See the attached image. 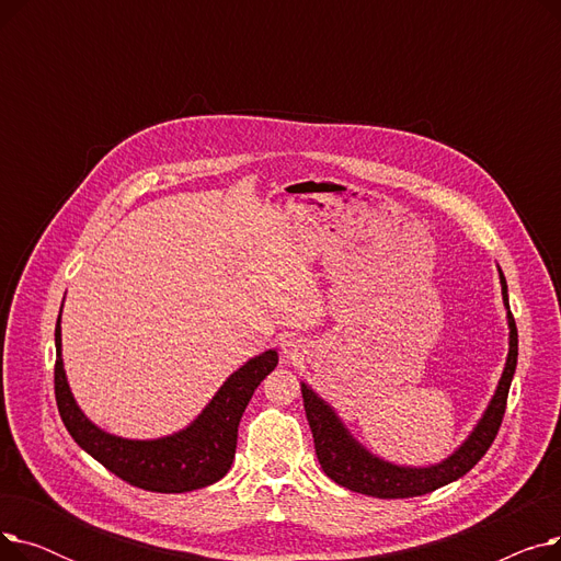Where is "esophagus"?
Instances as JSON below:
<instances>
[{"label":"esophagus","instance_id":"obj_1","mask_svg":"<svg viewBox=\"0 0 561 561\" xmlns=\"http://www.w3.org/2000/svg\"><path fill=\"white\" fill-rule=\"evenodd\" d=\"M302 352H305V345L300 339H284L282 341V355L286 359H298V357H302Z\"/></svg>","mask_w":561,"mask_h":561}]
</instances>
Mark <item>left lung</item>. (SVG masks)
Instances as JSON below:
<instances>
[{"instance_id": "obj_1", "label": "left lung", "mask_w": 561, "mask_h": 561, "mask_svg": "<svg viewBox=\"0 0 561 561\" xmlns=\"http://www.w3.org/2000/svg\"><path fill=\"white\" fill-rule=\"evenodd\" d=\"M497 275L500 286H503V305L507 309L510 328L507 362L503 375L497 379V387L484 409V414L446 459L430 466H404L373 455L362 440H357V436L347 430L343 419L336 414V409L328 400H322L307 381H300L307 421L316 444V455L328 478H332L336 484L350 491L373 497H414L459 480L484 457V453L493 444L500 423H503L507 393L518 359V332L510 311L507 282L500 268Z\"/></svg>"}]
</instances>
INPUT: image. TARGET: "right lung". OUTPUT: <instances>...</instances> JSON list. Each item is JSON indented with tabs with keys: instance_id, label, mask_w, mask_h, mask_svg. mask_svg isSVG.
Listing matches in <instances>:
<instances>
[{
	"instance_id": "1",
	"label": "right lung",
	"mask_w": 561,
	"mask_h": 561,
	"mask_svg": "<svg viewBox=\"0 0 561 561\" xmlns=\"http://www.w3.org/2000/svg\"><path fill=\"white\" fill-rule=\"evenodd\" d=\"M64 311V305H61ZM56 404L77 446L98 459L113 476L157 493H186L227 476L236 455L239 423L254 389L273 373L279 355L271 347L233 370L216 396L180 432L159 438H125L88 419L77 404L64 368L61 313L56 320Z\"/></svg>"
}]
</instances>
